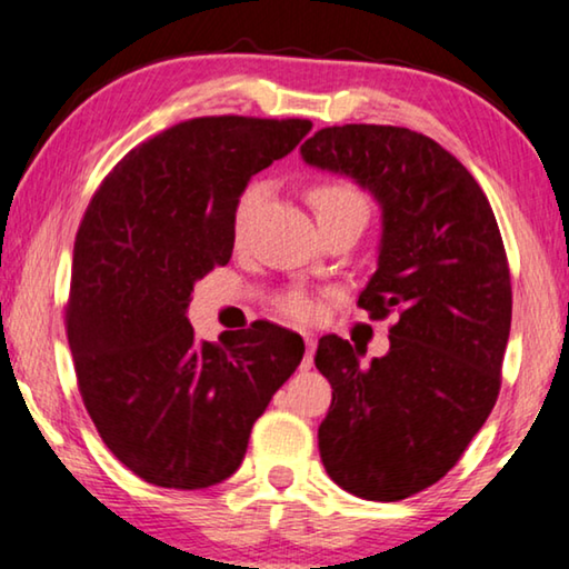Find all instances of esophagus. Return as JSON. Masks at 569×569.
Segmentation results:
<instances>
[{
	"label": "esophagus",
	"mask_w": 569,
	"mask_h": 569,
	"mask_svg": "<svg viewBox=\"0 0 569 569\" xmlns=\"http://www.w3.org/2000/svg\"><path fill=\"white\" fill-rule=\"evenodd\" d=\"M312 353H316V339H312L310 333H305V359H302L305 369L312 367Z\"/></svg>",
	"instance_id": "esophagus-1"
}]
</instances>
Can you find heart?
Listing matches in <instances>:
<instances>
[{"label":"heart","mask_w":569,"mask_h":569,"mask_svg":"<svg viewBox=\"0 0 569 569\" xmlns=\"http://www.w3.org/2000/svg\"><path fill=\"white\" fill-rule=\"evenodd\" d=\"M267 197V184L264 182H253L243 189L241 200H238L236 208V218H233V233L236 238H243L246 230H249L253 216H257L259 204L264 202ZM308 200L316 210L318 220L326 218H336V216H346V212H361L367 216V200L365 194L359 192L357 187L346 184V182H318L310 187ZM279 310L284 312L287 318L300 320V323H308L318 316V305L310 295H305L300 290H290L279 298Z\"/></svg>","instance_id":"b5f03b06"}]
</instances>
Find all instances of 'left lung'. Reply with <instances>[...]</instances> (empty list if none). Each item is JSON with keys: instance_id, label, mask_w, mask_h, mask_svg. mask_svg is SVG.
Segmentation results:
<instances>
[{"instance_id": "left-lung-1", "label": "left lung", "mask_w": 569, "mask_h": 569, "mask_svg": "<svg viewBox=\"0 0 569 569\" xmlns=\"http://www.w3.org/2000/svg\"><path fill=\"white\" fill-rule=\"evenodd\" d=\"M300 153L382 208L359 308L375 320L395 312L390 351L359 365L349 341H318L316 367L333 387L318 449L339 488L392 503L439 482L496 406L513 308L503 238L475 177L416 130L333 126Z\"/></svg>"}]
</instances>
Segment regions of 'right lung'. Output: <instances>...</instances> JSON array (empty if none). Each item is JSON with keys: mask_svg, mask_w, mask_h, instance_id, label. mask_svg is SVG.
Instances as JSON below:
<instances>
[{"mask_svg": "<svg viewBox=\"0 0 569 569\" xmlns=\"http://www.w3.org/2000/svg\"><path fill=\"white\" fill-rule=\"evenodd\" d=\"M300 118H194L148 138L102 179L73 241L66 333L102 441L141 480L223 482L305 343L257 320L218 343L187 320L194 282L233 253L238 197L310 133Z\"/></svg>", "mask_w": 569, "mask_h": 569, "instance_id": "add662e5", "label": "right lung"}]
</instances>
